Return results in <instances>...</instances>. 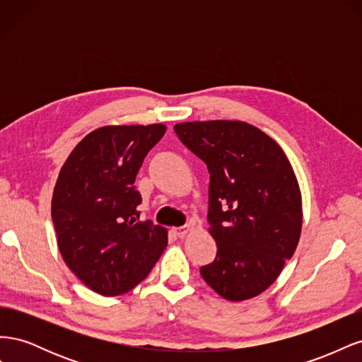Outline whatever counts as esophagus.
Masks as SVG:
<instances>
[{"label":"esophagus","instance_id":"34e87169","mask_svg":"<svg viewBox=\"0 0 362 362\" xmlns=\"http://www.w3.org/2000/svg\"><path fill=\"white\" fill-rule=\"evenodd\" d=\"M190 229H192L190 225H184V226H180V228H175L173 233L177 234V237H184L185 234H187V233L190 231Z\"/></svg>","mask_w":362,"mask_h":362}]
</instances>
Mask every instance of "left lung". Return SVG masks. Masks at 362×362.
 I'll return each mask as SVG.
<instances>
[{
  "label": "left lung",
  "mask_w": 362,
  "mask_h": 362,
  "mask_svg": "<svg viewBox=\"0 0 362 362\" xmlns=\"http://www.w3.org/2000/svg\"><path fill=\"white\" fill-rule=\"evenodd\" d=\"M173 129L210 172L206 218L217 254L201 275L228 300L255 298L299 243L302 198L291 164L275 140L246 122H184Z\"/></svg>",
  "instance_id": "left-lung-1"
}]
</instances>
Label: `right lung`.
Wrapping results in <instances>:
<instances>
[{
    "label": "right lung",
    "instance_id": "obj_1",
    "mask_svg": "<svg viewBox=\"0 0 362 362\" xmlns=\"http://www.w3.org/2000/svg\"><path fill=\"white\" fill-rule=\"evenodd\" d=\"M166 127H103L63 164L51 217L60 254L84 286L103 296L134 288L168 246L166 228L141 221L134 181Z\"/></svg>",
    "mask_w": 362,
    "mask_h": 362
}]
</instances>
